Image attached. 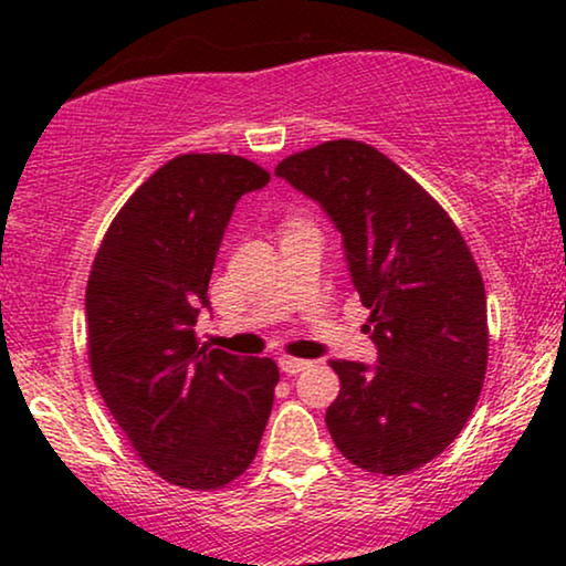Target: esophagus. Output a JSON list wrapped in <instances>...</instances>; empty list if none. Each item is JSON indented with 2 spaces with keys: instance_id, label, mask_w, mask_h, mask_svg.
<instances>
[{
  "instance_id": "34e87169",
  "label": "esophagus",
  "mask_w": 566,
  "mask_h": 566,
  "mask_svg": "<svg viewBox=\"0 0 566 566\" xmlns=\"http://www.w3.org/2000/svg\"><path fill=\"white\" fill-rule=\"evenodd\" d=\"M277 366H281V370L285 376H296L301 374V370L312 366V360H304V358H291V355H281L277 358Z\"/></svg>"
}]
</instances>
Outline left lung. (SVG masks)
<instances>
[{
    "label": "left lung",
    "instance_id": "obj_1",
    "mask_svg": "<svg viewBox=\"0 0 566 566\" xmlns=\"http://www.w3.org/2000/svg\"><path fill=\"white\" fill-rule=\"evenodd\" d=\"M343 234L378 366L332 360L327 409L337 451L370 474L401 476L459 438L490 358L476 260L443 206L370 144L337 138L275 167Z\"/></svg>",
    "mask_w": 566,
    "mask_h": 566
}]
</instances>
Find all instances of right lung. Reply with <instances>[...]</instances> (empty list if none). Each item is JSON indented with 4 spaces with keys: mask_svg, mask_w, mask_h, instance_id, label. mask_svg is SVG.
Masks as SVG:
<instances>
[{
    "mask_svg": "<svg viewBox=\"0 0 566 566\" xmlns=\"http://www.w3.org/2000/svg\"><path fill=\"white\" fill-rule=\"evenodd\" d=\"M270 172L237 154H180L130 196L92 262L87 355L138 459L182 490H221L258 455L281 374L200 347L216 254L234 203Z\"/></svg>",
    "mask_w": 566,
    "mask_h": 566,
    "instance_id": "obj_1",
    "label": "right lung"
}]
</instances>
